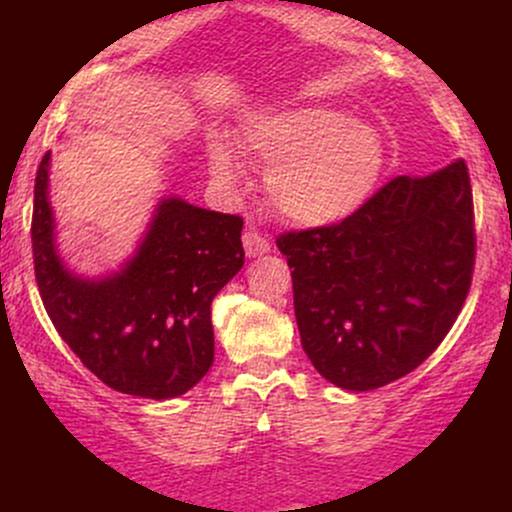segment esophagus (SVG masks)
I'll use <instances>...</instances> for the list:
<instances>
[{
	"label": "esophagus",
	"mask_w": 512,
	"mask_h": 512,
	"mask_svg": "<svg viewBox=\"0 0 512 512\" xmlns=\"http://www.w3.org/2000/svg\"><path fill=\"white\" fill-rule=\"evenodd\" d=\"M243 248H245V255H248V257H260V255H267L272 245H269V240L264 238L262 233L252 231V228H250V231L243 233Z\"/></svg>",
	"instance_id": "esophagus-1"
}]
</instances>
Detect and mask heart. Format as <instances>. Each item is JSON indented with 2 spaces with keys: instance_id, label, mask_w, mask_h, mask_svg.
Here are the masks:
<instances>
[{
  "instance_id": "1",
  "label": "heart",
  "mask_w": 512,
  "mask_h": 512,
  "mask_svg": "<svg viewBox=\"0 0 512 512\" xmlns=\"http://www.w3.org/2000/svg\"><path fill=\"white\" fill-rule=\"evenodd\" d=\"M243 144L269 163L267 195L276 211L301 226H330L354 214L385 166L378 129L325 105L257 117L245 127ZM207 163L223 190L243 182V163L228 139H209Z\"/></svg>"
}]
</instances>
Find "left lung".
<instances>
[{"instance_id":"8db88e82","label":"left lung","mask_w":512,"mask_h":512,"mask_svg":"<svg viewBox=\"0 0 512 512\" xmlns=\"http://www.w3.org/2000/svg\"><path fill=\"white\" fill-rule=\"evenodd\" d=\"M472 209L457 158L421 178L399 175L334 226L279 236L303 351L322 378L375 390L438 349L472 284Z\"/></svg>"}]
</instances>
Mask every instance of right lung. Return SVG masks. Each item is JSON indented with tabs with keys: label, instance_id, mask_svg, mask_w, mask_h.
Wrapping results in <instances>:
<instances>
[{
	"label": "right lung",
	"instance_id": "add662e5",
	"mask_svg": "<svg viewBox=\"0 0 512 512\" xmlns=\"http://www.w3.org/2000/svg\"><path fill=\"white\" fill-rule=\"evenodd\" d=\"M50 151L35 175L33 264L52 325L93 375L125 395L170 399L214 363L211 301L243 269V219L163 197L117 272L76 274L57 252Z\"/></svg>",
	"mask_w": 512,
	"mask_h": 512
}]
</instances>
